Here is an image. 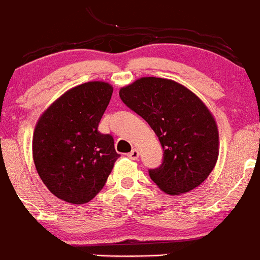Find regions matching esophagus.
<instances>
[{"instance_id": "1", "label": "esophagus", "mask_w": 260, "mask_h": 260, "mask_svg": "<svg viewBox=\"0 0 260 260\" xmlns=\"http://www.w3.org/2000/svg\"><path fill=\"white\" fill-rule=\"evenodd\" d=\"M128 157H129L131 160H138V157H139V151L137 150V149H133L132 151H131L129 154L127 155Z\"/></svg>"}]
</instances>
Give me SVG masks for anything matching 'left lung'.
<instances>
[{
    "label": "left lung",
    "mask_w": 260,
    "mask_h": 260,
    "mask_svg": "<svg viewBox=\"0 0 260 260\" xmlns=\"http://www.w3.org/2000/svg\"><path fill=\"white\" fill-rule=\"evenodd\" d=\"M120 98L159 137L164 161L149 175L162 192L183 194L207 180L219 156V131L194 92L175 80L143 77L121 88Z\"/></svg>",
    "instance_id": "obj_1"
}]
</instances>
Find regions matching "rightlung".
<instances>
[{
  "mask_svg": "<svg viewBox=\"0 0 260 260\" xmlns=\"http://www.w3.org/2000/svg\"><path fill=\"white\" fill-rule=\"evenodd\" d=\"M113 88L88 82L62 94L39 117L32 134V159L41 181L71 204L91 201L105 186L116 153L113 138L98 131Z\"/></svg>",
  "mask_w": 260,
  "mask_h": 260,
  "instance_id": "obj_1",
  "label": "right lung"
}]
</instances>
